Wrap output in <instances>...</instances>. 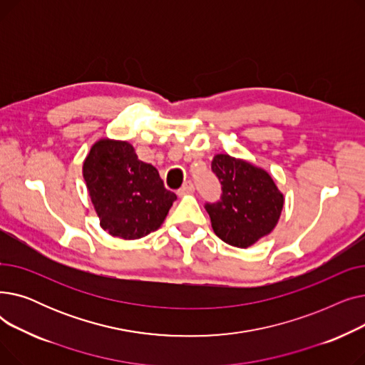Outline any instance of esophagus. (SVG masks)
I'll return each instance as SVG.
<instances>
[{
  "instance_id": "1",
  "label": "esophagus",
  "mask_w": 365,
  "mask_h": 365,
  "mask_svg": "<svg viewBox=\"0 0 365 365\" xmlns=\"http://www.w3.org/2000/svg\"><path fill=\"white\" fill-rule=\"evenodd\" d=\"M194 190H195L194 183L190 182V180H187V182L178 190V194H179V197H183V195H187V194H194Z\"/></svg>"
}]
</instances>
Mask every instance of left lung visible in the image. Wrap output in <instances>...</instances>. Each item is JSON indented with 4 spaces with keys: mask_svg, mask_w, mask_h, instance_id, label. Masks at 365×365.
I'll use <instances>...</instances> for the list:
<instances>
[{
    "mask_svg": "<svg viewBox=\"0 0 365 365\" xmlns=\"http://www.w3.org/2000/svg\"><path fill=\"white\" fill-rule=\"evenodd\" d=\"M212 170L222 185L217 202H207L215 234L229 245L247 248L277 226L284 195L269 173L227 153H217Z\"/></svg>",
    "mask_w": 365,
    "mask_h": 365,
    "instance_id": "8db88e82",
    "label": "left lung"
}]
</instances>
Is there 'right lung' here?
<instances>
[{
    "label": "right lung",
    "instance_id": "obj_1",
    "mask_svg": "<svg viewBox=\"0 0 365 365\" xmlns=\"http://www.w3.org/2000/svg\"><path fill=\"white\" fill-rule=\"evenodd\" d=\"M83 176L102 229L123 240L157 231L178 198L165 189L158 170L140 161L123 140L96 142L84 160Z\"/></svg>",
    "mask_w": 365,
    "mask_h": 365
}]
</instances>
